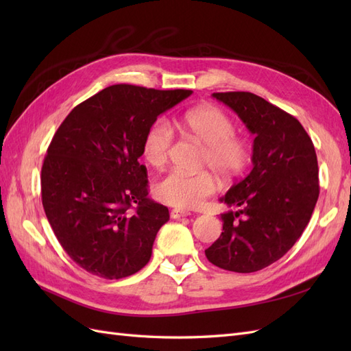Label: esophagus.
Returning a JSON list of instances; mask_svg holds the SVG:
<instances>
[{
	"mask_svg": "<svg viewBox=\"0 0 351 351\" xmlns=\"http://www.w3.org/2000/svg\"><path fill=\"white\" fill-rule=\"evenodd\" d=\"M169 215H171V218H173V219H180V218L189 217V215H190V212H189V210H182V209H177V208H174V209L169 210Z\"/></svg>",
	"mask_w": 351,
	"mask_h": 351,
	"instance_id": "esophagus-1",
	"label": "esophagus"
}]
</instances>
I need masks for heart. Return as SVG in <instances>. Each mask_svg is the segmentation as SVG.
<instances>
[{
  "mask_svg": "<svg viewBox=\"0 0 351 351\" xmlns=\"http://www.w3.org/2000/svg\"><path fill=\"white\" fill-rule=\"evenodd\" d=\"M178 130L189 139L204 146L200 167L209 168L222 180H234L247 168L252 146L246 137L236 133L231 117L214 105L186 111L177 120ZM174 147V130L167 120H156L147 130L143 155L152 167H162ZM217 180L209 171L184 174L171 171L155 184L156 197L177 209H193L214 195Z\"/></svg>",
  "mask_w": 351,
  "mask_h": 351,
  "instance_id": "obj_1",
  "label": "heart"
}]
</instances>
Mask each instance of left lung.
<instances>
[{
  "mask_svg": "<svg viewBox=\"0 0 351 351\" xmlns=\"http://www.w3.org/2000/svg\"><path fill=\"white\" fill-rule=\"evenodd\" d=\"M237 112L253 141V169L221 200L222 232L205 250L215 267L254 272L281 259L309 224L319 196L315 146L300 121L250 92L212 95Z\"/></svg>",
  "mask_w": 351,
  "mask_h": 351,
  "instance_id": "8db88e82",
  "label": "left lung"
}]
</instances>
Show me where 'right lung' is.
Returning a JSON list of instances; mask_svg holds the SVG:
<instances>
[{"instance_id":"obj_1","label":"right lung","mask_w":351,"mask_h":351,"mask_svg":"<svg viewBox=\"0 0 351 351\" xmlns=\"http://www.w3.org/2000/svg\"><path fill=\"white\" fill-rule=\"evenodd\" d=\"M192 95L112 84L83 101L61 123L40 171L45 215L80 268L120 280L149 262L168 208L147 197L139 162L158 115Z\"/></svg>"}]
</instances>
